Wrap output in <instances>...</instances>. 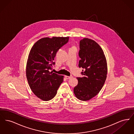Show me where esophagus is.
<instances>
[{
    "label": "esophagus",
    "instance_id": "esophagus-1",
    "mask_svg": "<svg viewBox=\"0 0 134 134\" xmlns=\"http://www.w3.org/2000/svg\"><path fill=\"white\" fill-rule=\"evenodd\" d=\"M72 75H71L70 76H65V78L67 79H70L71 78H72Z\"/></svg>",
    "mask_w": 134,
    "mask_h": 134
}]
</instances>
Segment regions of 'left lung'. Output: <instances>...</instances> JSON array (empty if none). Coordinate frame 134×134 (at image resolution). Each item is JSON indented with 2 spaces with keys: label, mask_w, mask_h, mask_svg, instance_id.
I'll use <instances>...</instances> for the list:
<instances>
[{
  "label": "left lung",
  "mask_w": 134,
  "mask_h": 134,
  "mask_svg": "<svg viewBox=\"0 0 134 134\" xmlns=\"http://www.w3.org/2000/svg\"><path fill=\"white\" fill-rule=\"evenodd\" d=\"M79 67L83 69L82 77H77L78 84L74 88L77 98L87 101L100 91L107 78V60L102 48L94 41L84 38L80 41Z\"/></svg>",
  "instance_id": "1"
}]
</instances>
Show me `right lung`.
<instances>
[{
    "label": "right lung",
    "instance_id": "1",
    "mask_svg": "<svg viewBox=\"0 0 134 134\" xmlns=\"http://www.w3.org/2000/svg\"><path fill=\"white\" fill-rule=\"evenodd\" d=\"M69 41V37L44 38L38 40L30 52L26 76L33 93L44 101L53 98L63 81V76L52 70L57 51Z\"/></svg>",
    "mask_w": 134,
    "mask_h": 134
}]
</instances>
